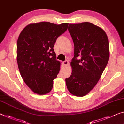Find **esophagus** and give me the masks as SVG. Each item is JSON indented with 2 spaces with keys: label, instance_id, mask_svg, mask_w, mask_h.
I'll list each match as a JSON object with an SVG mask.
<instances>
[{
  "label": "esophagus",
  "instance_id": "esophagus-1",
  "mask_svg": "<svg viewBox=\"0 0 124 124\" xmlns=\"http://www.w3.org/2000/svg\"><path fill=\"white\" fill-rule=\"evenodd\" d=\"M68 64H69V62L67 60H65V61H64V62H62V65H63L64 66H67Z\"/></svg>",
  "mask_w": 124,
  "mask_h": 124
}]
</instances>
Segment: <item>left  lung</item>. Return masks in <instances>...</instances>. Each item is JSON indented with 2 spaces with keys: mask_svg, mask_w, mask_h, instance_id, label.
I'll return each instance as SVG.
<instances>
[{
  "mask_svg": "<svg viewBox=\"0 0 124 124\" xmlns=\"http://www.w3.org/2000/svg\"><path fill=\"white\" fill-rule=\"evenodd\" d=\"M68 30L74 44V56L66 86L71 94L84 96L96 85L108 64L109 43L104 30L91 23L69 24Z\"/></svg>",
  "mask_w": 124,
  "mask_h": 124,
  "instance_id": "8db88e82",
  "label": "left lung"
}]
</instances>
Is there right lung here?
Masks as SVG:
<instances>
[{"label":"right lung","mask_w":124,"mask_h":124,"mask_svg":"<svg viewBox=\"0 0 124 124\" xmlns=\"http://www.w3.org/2000/svg\"><path fill=\"white\" fill-rule=\"evenodd\" d=\"M68 24L47 22L30 24L19 36L16 45L19 70L25 83L36 94H46L53 88V80L60 68L53 47L57 38L66 31Z\"/></svg>","instance_id":"obj_1"}]
</instances>
